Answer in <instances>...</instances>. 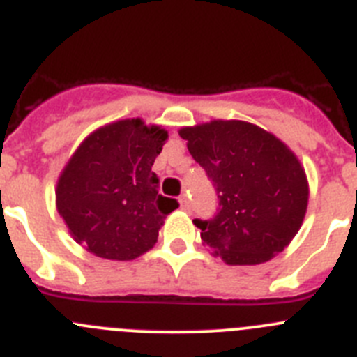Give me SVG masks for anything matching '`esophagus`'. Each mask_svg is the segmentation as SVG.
Instances as JSON below:
<instances>
[{
  "label": "esophagus",
  "instance_id": "1",
  "mask_svg": "<svg viewBox=\"0 0 357 357\" xmlns=\"http://www.w3.org/2000/svg\"><path fill=\"white\" fill-rule=\"evenodd\" d=\"M178 202H181V209H184V211H189V200H188V197H181L178 198Z\"/></svg>",
  "mask_w": 357,
  "mask_h": 357
}]
</instances>
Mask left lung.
Instances as JSON below:
<instances>
[{
  "label": "left lung",
  "mask_w": 357,
  "mask_h": 357,
  "mask_svg": "<svg viewBox=\"0 0 357 357\" xmlns=\"http://www.w3.org/2000/svg\"><path fill=\"white\" fill-rule=\"evenodd\" d=\"M182 139L218 197L213 218L193 220L229 264H259L284 250L307 209L301 162L275 135L245 121L182 128Z\"/></svg>",
  "instance_id": "8db88e82"
}]
</instances>
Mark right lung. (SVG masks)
I'll use <instances>...</instances> for the list:
<instances>
[{"instance_id": "obj_1", "label": "right lung", "mask_w": 357, "mask_h": 357, "mask_svg": "<svg viewBox=\"0 0 357 357\" xmlns=\"http://www.w3.org/2000/svg\"><path fill=\"white\" fill-rule=\"evenodd\" d=\"M166 137L162 128L123 119L75 151L56 184V209L91 254L130 261L155 245L164 218L178 207L159 193L151 169Z\"/></svg>"}]
</instances>
